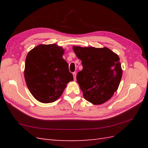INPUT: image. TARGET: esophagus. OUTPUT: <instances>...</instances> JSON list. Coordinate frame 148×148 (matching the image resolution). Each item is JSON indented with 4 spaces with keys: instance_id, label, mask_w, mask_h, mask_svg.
Returning a JSON list of instances; mask_svg holds the SVG:
<instances>
[{
    "instance_id": "34e87169",
    "label": "esophagus",
    "mask_w": 148,
    "mask_h": 148,
    "mask_svg": "<svg viewBox=\"0 0 148 148\" xmlns=\"http://www.w3.org/2000/svg\"><path fill=\"white\" fill-rule=\"evenodd\" d=\"M72 74H73V76H74V80H76V72H74L72 73Z\"/></svg>"
}]
</instances>
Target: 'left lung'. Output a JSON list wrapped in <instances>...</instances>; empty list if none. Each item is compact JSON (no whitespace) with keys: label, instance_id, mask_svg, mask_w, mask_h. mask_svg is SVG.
I'll use <instances>...</instances> for the list:
<instances>
[{"label":"left lung","instance_id":"8db88e82","mask_svg":"<svg viewBox=\"0 0 148 148\" xmlns=\"http://www.w3.org/2000/svg\"><path fill=\"white\" fill-rule=\"evenodd\" d=\"M73 50L83 65L76 79L84 98L95 105L107 102L117 91L122 77L119 56L108 48L74 46Z\"/></svg>","mask_w":148,"mask_h":148}]
</instances>
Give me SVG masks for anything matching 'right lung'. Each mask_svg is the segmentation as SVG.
Instances as JSON below:
<instances>
[{
  "label": "right lung",
  "mask_w": 148,
  "mask_h": 148,
  "mask_svg": "<svg viewBox=\"0 0 148 148\" xmlns=\"http://www.w3.org/2000/svg\"><path fill=\"white\" fill-rule=\"evenodd\" d=\"M64 50L55 44L40 45L28 53L24 76L34 98L42 103H51L64 92L74 78L62 55Z\"/></svg>",
  "instance_id": "add662e5"
}]
</instances>
